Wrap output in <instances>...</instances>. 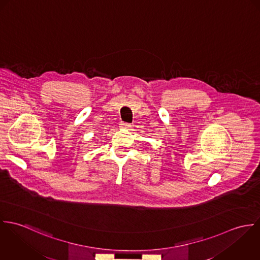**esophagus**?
<instances>
[{"label":"esophagus","instance_id":"esophagus-1","mask_svg":"<svg viewBox=\"0 0 260 260\" xmlns=\"http://www.w3.org/2000/svg\"><path fill=\"white\" fill-rule=\"evenodd\" d=\"M131 123H127V122H121L120 123V127H122V128H129L131 127Z\"/></svg>","mask_w":260,"mask_h":260}]
</instances>
